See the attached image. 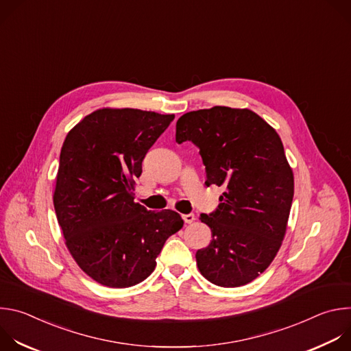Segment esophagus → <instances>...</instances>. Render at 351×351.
Listing matches in <instances>:
<instances>
[{
    "label": "esophagus",
    "mask_w": 351,
    "mask_h": 351,
    "mask_svg": "<svg viewBox=\"0 0 351 351\" xmlns=\"http://www.w3.org/2000/svg\"><path fill=\"white\" fill-rule=\"evenodd\" d=\"M183 219H184L186 223H191V222H194L195 215L194 214H186V215H183Z\"/></svg>",
    "instance_id": "34e87169"
}]
</instances>
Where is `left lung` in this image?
Masks as SVG:
<instances>
[{"label":"left lung","mask_w":351,"mask_h":351,"mask_svg":"<svg viewBox=\"0 0 351 351\" xmlns=\"http://www.w3.org/2000/svg\"><path fill=\"white\" fill-rule=\"evenodd\" d=\"M199 148L206 184L223 186L217 211L199 219L213 240L195 253L211 283L239 287L274 261L287 229L294 176L276 130L247 108L213 107L182 115L176 141Z\"/></svg>","instance_id":"obj_1"}]
</instances>
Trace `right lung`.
Here are the masks:
<instances>
[{"label":"right lung","instance_id":"add662e5","mask_svg":"<svg viewBox=\"0 0 351 351\" xmlns=\"http://www.w3.org/2000/svg\"><path fill=\"white\" fill-rule=\"evenodd\" d=\"M175 115L99 108L65 137L56 178L54 208L65 244L97 283L123 289L152 275L169 236L183 226L172 211L134 202V178Z\"/></svg>","mask_w":351,"mask_h":351}]
</instances>
